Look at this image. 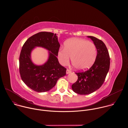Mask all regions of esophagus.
I'll use <instances>...</instances> for the list:
<instances>
[{"instance_id": "obj_1", "label": "esophagus", "mask_w": 128, "mask_h": 128, "mask_svg": "<svg viewBox=\"0 0 128 128\" xmlns=\"http://www.w3.org/2000/svg\"><path fill=\"white\" fill-rule=\"evenodd\" d=\"M71 71L70 69H67V70H66V74H70V73H71Z\"/></svg>"}]
</instances>
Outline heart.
<instances>
[{
	"mask_svg": "<svg viewBox=\"0 0 128 128\" xmlns=\"http://www.w3.org/2000/svg\"><path fill=\"white\" fill-rule=\"evenodd\" d=\"M95 44L91 42L82 38H72L65 42L64 48L58 52L60 63L66 65L71 57V63L76 68L84 70L92 66L97 57Z\"/></svg>",
	"mask_w": 128,
	"mask_h": 128,
	"instance_id": "obj_1",
	"label": "heart"
}]
</instances>
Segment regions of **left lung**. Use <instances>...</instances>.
<instances>
[{"mask_svg": "<svg viewBox=\"0 0 128 128\" xmlns=\"http://www.w3.org/2000/svg\"><path fill=\"white\" fill-rule=\"evenodd\" d=\"M96 46L95 61L86 71L76 72L77 81L71 86L72 90L80 95H87L99 89L103 84L110 67V57L104 43L94 36H88Z\"/></svg>", "mask_w": 128, "mask_h": 128, "instance_id": "obj_1", "label": "left lung"}]
</instances>
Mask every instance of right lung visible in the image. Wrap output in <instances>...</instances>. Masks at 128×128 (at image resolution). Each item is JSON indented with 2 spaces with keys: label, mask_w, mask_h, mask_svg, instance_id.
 Returning <instances> with one entry per match:
<instances>
[{
  "label": "right lung",
  "mask_w": 128,
  "mask_h": 128,
  "mask_svg": "<svg viewBox=\"0 0 128 128\" xmlns=\"http://www.w3.org/2000/svg\"><path fill=\"white\" fill-rule=\"evenodd\" d=\"M35 46L51 52L48 61L43 66H36L30 60V52ZM60 46L56 34L45 31L32 35L23 44L19 58V72L23 82L32 90L47 92L66 75V68L60 65L57 58Z\"/></svg>",
  "instance_id": "add662e5"
}]
</instances>
